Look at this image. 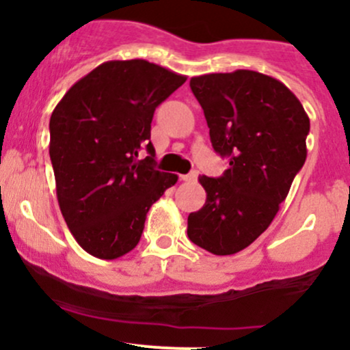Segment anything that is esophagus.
Wrapping results in <instances>:
<instances>
[{
    "label": "esophagus",
    "instance_id": "34e87169",
    "mask_svg": "<svg viewBox=\"0 0 350 350\" xmlns=\"http://www.w3.org/2000/svg\"><path fill=\"white\" fill-rule=\"evenodd\" d=\"M180 180H186V183H196L198 180V172H189V174L180 176Z\"/></svg>",
    "mask_w": 350,
    "mask_h": 350
}]
</instances>
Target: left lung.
Returning a JSON list of instances; mask_svg holds the SVG:
<instances>
[{
    "label": "left lung",
    "instance_id": "1",
    "mask_svg": "<svg viewBox=\"0 0 350 350\" xmlns=\"http://www.w3.org/2000/svg\"><path fill=\"white\" fill-rule=\"evenodd\" d=\"M214 150L228 156L220 178L199 176L206 204L187 217L192 243L234 255L270 227L306 161L309 116L280 80L255 70L191 79Z\"/></svg>",
    "mask_w": 350,
    "mask_h": 350
}]
</instances>
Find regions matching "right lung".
Listing matches in <instances>:
<instances>
[{
	"mask_svg": "<svg viewBox=\"0 0 350 350\" xmlns=\"http://www.w3.org/2000/svg\"><path fill=\"white\" fill-rule=\"evenodd\" d=\"M186 75L143 59L108 60L75 82L51 115L49 154L60 212L90 255L115 260L142 239L150 207L178 176L156 170V107ZM147 146L150 156L137 159Z\"/></svg>",
	"mask_w": 350,
	"mask_h": 350,
	"instance_id": "add662e5",
	"label": "right lung"
}]
</instances>
